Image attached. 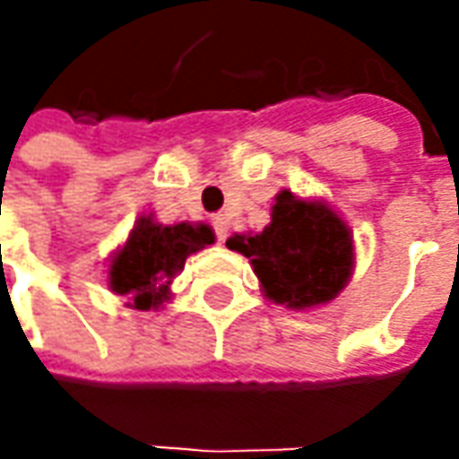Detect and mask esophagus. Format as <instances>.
I'll return each mask as SVG.
<instances>
[{
    "instance_id": "esophagus-1",
    "label": "esophagus",
    "mask_w": 459,
    "mask_h": 459,
    "mask_svg": "<svg viewBox=\"0 0 459 459\" xmlns=\"http://www.w3.org/2000/svg\"><path fill=\"white\" fill-rule=\"evenodd\" d=\"M212 227H214V235L220 242L227 239V232H230V224H227V217L224 214H217V217H212Z\"/></svg>"
}]
</instances>
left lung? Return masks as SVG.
<instances>
[{
    "label": "left lung",
    "mask_w": 459,
    "mask_h": 459,
    "mask_svg": "<svg viewBox=\"0 0 459 459\" xmlns=\"http://www.w3.org/2000/svg\"><path fill=\"white\" fill-rule=\"evenodd\" d=\"M230 250L250 257L265 296L289 308L332 301L352 273L350 230L326 204L275 196L271 224L260 235H232Z\"/></svg>",
    "instance_id": "obj_1"
}]
</instances>
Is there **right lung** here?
<instances>
[{
    "label": "right lung",
    "mask_w": 459,
    "mask_h": 459,
    "mask_svg": "<svg viewBox=\"0 0 459 459\" xmlns=\"http://www.w3.org/2000/svg\"><path fill=\"white\" fill-rule=\"evenodd\" d=\"M214 242L209 224H170L140 217L109 265V289L127 296L130 307L148 311L168 299V283L184 268L186 257Z\"/></svg>",
    "instance_id": "1"
}]
</instances>
